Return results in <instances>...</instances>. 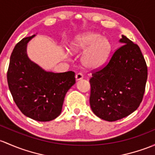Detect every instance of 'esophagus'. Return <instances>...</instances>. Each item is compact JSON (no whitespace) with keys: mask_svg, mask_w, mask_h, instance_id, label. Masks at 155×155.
Returning a JSON list of instances; mask_svg holds the SVG:
<instances>
[{"mask_svg":"<svg viewBox=\"0 0 155 155\" xmlns=\"http://www.w3.org/2000/svg\"><path fill=\"white\" fill-rule=\"evenodd\" d=\"M76 81H79V80H81V79H83V75L82 73H77V74L76 75Z\"/></svg>","mask_w":155,"mask_h":155,"instance_id":"34e87169","label":"esophagus"}]
</instances>
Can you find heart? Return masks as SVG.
Here are the masks:
<instances>
[{"label": "heart", "mask_w": 155, "mask_h": 155, "mask_svg": "<svg viewBox=\"0 0 155 155\" xmlns=\"http://www.w3.org/2000/svg\"><path fill=\"white\" fill-rule=\"evenodd\" d=\"M110 41L99 33L88 32L77 35L70 45L72 54L84 53L83 66L87 70H97L106 63L111 53Z\"/></svg>", "instance_id": "heart-1"}]
</instances>
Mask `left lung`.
I'll return each mask as SVG.
<instances>
[{
	"instance_id": "obj_1",
	"label": "left lung",
	"mask_w": 155,
	"mask_h": 155,
	"mask_svg": "<svg viewBox=\"0 0 155 155\" xmlns=\"http://www.w3.org/2000/svg\"><path fill=\"white\" fill-rule=\"evenodd\" d=\"M119 42L123 45L90 79L91 110L108 122L124 118L137 109L148 76L146 61L138 45L123 35Z\"/></svg>"
}]
</instances>
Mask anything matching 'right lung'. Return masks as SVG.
Listing matches in <instances>:
<instances>
[{
  "label": "right lung",
  "mask_w": 155,
  "mask_h": 155,
  "mask_svg": "<svg viewBox=\"0 0 155 155\" xmlns=\"http://www.w3.org/2000/svg\"><path fill=\"white\" fill-rule=\"evenodd\" d=\"M36 34L15 45L7 71L9 91L25 116L48 122L60 115L67 92L76 83L75 73H53L44 70L27 55V44Z\"/></svg>",
  "instance_id": "1"
}]
</instances>
